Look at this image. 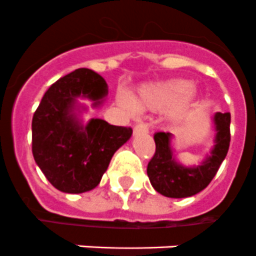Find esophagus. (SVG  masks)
Here are the masks:
<instances>
[{"label": "esophagus", "mask_w": 256, "mask_h": 256, "mask_svg": "<svg viewBox=\"0 0 256 256\" xmlns=\"http://www.w3.org/2000/svg\"><path fill=\"white\" fill-rule=\"evenodd\" d=\"M134 134H146L148 132V126L145 122H138V126H134Z\"/></svg>", "instance_id": "obj_1"}]
</instances>
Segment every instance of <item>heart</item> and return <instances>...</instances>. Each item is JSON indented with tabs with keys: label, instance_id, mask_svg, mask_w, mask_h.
Segmentation results:
<instances>
[{
	"label": "heart",
	"instance_id": "b5f03b06",
	"mask_svg": "<svg viewBox=\"0 0 256 256\" xmlns=\"http://www.w3.org/2000/svg\"><path fill=\"white\" fill-rule=\"evenodd\" d=\"M197 102V94L193 90V83L185 79H169L141 86L134 99L126 94H118V103L130 116L141 111H164L172 110V118L178 120L185 116L186 111Z\"/></svg>",
	"mask_w": 256,
	"mask_h": 256
}]
</instances>
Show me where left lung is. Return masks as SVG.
Segmentation results:
<instances>
[{"mask_svg":"<svg viewBox=\"0 0 256 256\" xmlns=\"http://www.w3.org/2000/svg\"><path fill=\"white\" fill-rule=\"evenodd\" d=\"M230 122L228 112H216L212 116L214 145L200 165L185 166L176 158L172 145L173 134L169 132L154 134L156 153L149 161L146 173L157 193L169 198H186L200 193L212 182L224 162L230 146Z\"/></svg>","mask_w":256,"mask_h":256,"instance_id":"obj_1","label":"left lung"}]
</instances>
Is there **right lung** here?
Masks as SVG:
<instances>
[{"mask_svg": "<svg viewBox=\"0 0 256 256\" xmlns=\"http://www.w3.org/2000/svg\"><path fill=\"white\" fill-rule=\"evenodd\" d=\"M108 94L103 78L78 68L55 82L32 116V156L50 184L63 193L79 194L99 185L112 156L132 136V128L103 118L83 122L87 111L78 99L100 107Z\"/></svg>", "mask_w": 256, "mask_h": 256, "instance_id": "add662e5", "label": "right lung"}]
</instances>
